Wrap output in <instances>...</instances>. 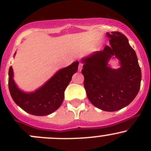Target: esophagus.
Segmentation results:
<instances>
[{"instance_id":"34e87169","label":"esophagus","mask_w":151,"mask_h":151,"mask_svg":"<svg viewBox=\"0 0 151 151\" xmlns=\"http://www.w3.org/2000/svg\"><path fill=\"white\" fill-rule=\"evenodd\" d=\"M83 67V64L82 63H79V71H81V69H82Z\"/></svg>"}]
</instances>
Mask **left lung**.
I'll use <instances>...</instances> for the list:
<instances>
[{"mask_svg":"<svg viewBox=\"0 0 151 151\" xmlns=\"http://www.w3.org/2000/svg\"><path fill=\"white\" fill-rule=\"evenodd\" d=\"M110 46L83 58L81 73L89 100L106 111L124 108L134 99L141 86V71L134 50L127 37L119 32H107ZM112 56L120 67L113 69L108 63Z\"/></svg>","mask_w":151,"mask_h":151,"instance_id":"obj_1","label":"left lung"}]
</instances>
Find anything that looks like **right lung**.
<instances>
[{
	"mask_svg": "<svg viewBox=\"0 0 151 151\" xmlns=\"http://www.w3.org/2000/svg\"><path fill=\"white\" fill-rule=\"evenodd\" d=\"M79 62L61 69L45 84L33 92H24L13 80V71L10 67L8 87L13 101L27 113L35 116H46L53 113L63 102L66 88L77 72Z\"/></svg>",
	"mask_w": 151,
	"mask_h": 151,
	"instance_id": "add662e5",
	"label": "right lung"
}]
</instances>
